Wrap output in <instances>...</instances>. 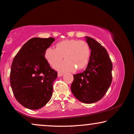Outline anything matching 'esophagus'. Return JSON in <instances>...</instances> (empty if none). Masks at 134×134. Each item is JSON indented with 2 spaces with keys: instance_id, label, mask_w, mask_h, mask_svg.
<instances>
[{
  "instance_id": "obj_1",
  "label": "esophagus",
  "mask_w": 134,
  "mask_h": 134,
  "mask_svg": "<svg viewBox=\"0 0 134 134\" xmlns=\"http://www.w3.org/2000/svg\"><path fill=\"white\" fill-rule=\"evenodd\" d=\"M64 75V74L62 73V72H58V77H61Z\"/></svg>"
}]
</instances>
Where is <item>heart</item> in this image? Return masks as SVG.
Here are the masks:
<instances>
[{"label":"heart","mask_w":134,"mask_h":134,"mask_svg":"<svg viewBox=\"0 0 134 134\" xmlns=\"http://www.w3.org/2000/svg\"><path fill=\"white\" fill-rule=\"evenodd\" d=\"M91 49L85 41L65 40L56 44V48L48 47L44 52V58L50 65L59 71H74L82 70L86 67L90 60Z\"/></svg>","instance_id":"obj_1"}]
</instances>
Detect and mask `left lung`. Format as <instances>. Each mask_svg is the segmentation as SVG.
I'll return each instance as SVG.
<instances>
[{
  "label": "left lung",
  "instance_id": "8db88e82",
  "mask_svg": "<svg viewBox=\"0 0 134 134\" xmlns=\"http://www.w3.org/2000/svg\"><path fill=\"white\" fill-rule=\"evenodd\" d=\"M91 55L87 68L82 73L74 75L71 91L78 100L90 104L100 100L112 81V63L108 53L100 43L86 36Z\"/></svg>",
  "mask_w": 134,
  "mask_h": 134
}]
</instances>
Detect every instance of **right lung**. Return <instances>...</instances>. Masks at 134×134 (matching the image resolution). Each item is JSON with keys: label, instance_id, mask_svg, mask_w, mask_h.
<instances>
[{"label": "right lung", "instance_id": "right-lung-1", "mask_svg": "<svg viewBox=\"0 0 134 134\" xmlns=\"http://www.w3.org/2000/svg\"><path fill=\"white\" fill-rule=\"evenodd\" d=\"M53 38H33L26 43L13 59L10 74L12 90L17 101L30 110H38L50 101L57 72L44 58Z\"/></svg>", "mask_w": 134, "mask_h": 134}]
</instances>
